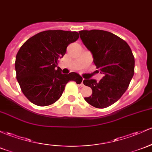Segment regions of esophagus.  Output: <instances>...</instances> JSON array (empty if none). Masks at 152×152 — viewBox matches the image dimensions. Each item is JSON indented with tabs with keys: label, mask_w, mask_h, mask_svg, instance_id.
Returning <instances> with one entry per match:
<instances>
[{
	"label": "esophagus",
	"mask_w": 152,
	"mask_h": 152,
	"mask_svg": "<svg viewBox=\"0 0 152 152\" xmlns=\"http://www.w3.org/2000/svg\"><path fill=\"white\" fill-rule=\"evenodd\" d=\"M84 79H83L82 81H81V86H84Z\"/></svg>",
	"instance_id": "34e87169"
}]
</instances>
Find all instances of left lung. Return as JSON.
<instances>
[{"label": "left lung", "mask_w": 152, "mask_h": 152, "mask_svg": "<svg viewBox=\"0 0 152 152\" xmlns=\"http://www.w3.org/2000/svg\"><path fill=\"white\" fill-rule=\"evenodd\" d=\"M80 38L91 52L96 68L104 76L99 82L84 80L92 89L84 99L96 108H105L116 102L127 90L134 74L135 60L126 41L104 30L79 31Z\"/></svg>", "instance_id": "obj_1"}]
</instances>
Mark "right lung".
<instances>
[{"label":"right lung","mask_w":152,"mask_h":152,"mask_svg":"<svg viewBox=\"0 0 152 152\" xmlns=\"http://www.w3.org/2000/svg\"><path fill=\"white\" fill-rule=\"evenodd\" d=\"M79 37L76 31L48 30L30 37L20 48L15 61L16 79L33 104L50 105L59 99L68 81L81 84L83 79L79 74H63L58 67L68 45Z\"/></svg>","instance_id":"add662e5"}]
</instances>
